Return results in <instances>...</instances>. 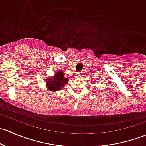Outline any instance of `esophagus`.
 I'll return each mask as SVG.
<instances>
[{"label": "esophagus", "mask_w": 146, "mask_h": 146, "mask_svg": "<svg viewBox=\"0 0 146 146\" xmlns=\"http://www.w3.org/2000/svg\"><path fill=\"white\" fill-rule=\"evenodd\" d=\"M82 73H78V76H82Z\"/></svg>", "instance_id": "esophagus-1"}]
</instances>
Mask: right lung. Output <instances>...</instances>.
I'll return each instance as SVG.
<instances>
[{"mask_svg": "<svg viewBox=\"0 0 146 146\" xmlns=\"http://www.w3.org/2000/svg\"><path fill=\"white\" fill-rule=\"evenodd\" d=\"M68 82V78H65L64 73L61 70H58V73L54 75L51 78L46 79V86L49 90L58 91L64 88L66 83Z\"/></svg>", "mask_w": 146, "mask_h": 146, "instance_id": "add662e5", "label": "right lung"}]
</instances>
